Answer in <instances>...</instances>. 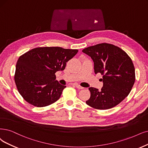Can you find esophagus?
Returning a JSON list of instances; mask_svg holds the SVG:
<instances>
[{
  "label": "esophagus",
  "mask_w": 148,
  "mask_h": 148,
  "mask_svg": "<svg viewBox=\"0 0 148 148\" xmlns=\"http://www.w3.org/2000/svg\"><path fill=\"white\" fill-rule=\"evenodd\" d=\"M75 86H76V88H78V89H79V90H81V89H84V87H82V86H80L79 84H73Z\"/></svg>",
  "instance_id": "1"
}]
</instances>
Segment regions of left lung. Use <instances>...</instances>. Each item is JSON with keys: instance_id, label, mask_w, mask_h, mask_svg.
<instances>
[{"instance_id": "8db88e82", "label": "left lung", "mask_w": 148, "mask_h": 148, "mask_svg": "<svg viewBox=\"0 0 148 148\" xmlns=\"http://www.w3.org/2000/svg\"><path fill=\"white\" fill-rule=\"evenodd\" d=\"M94 62L95 74L101 73L103 86L101 91L90 87L87 105L99 110L115 107L132 90L135 80L132 60L121 48L108 43L99 44L82 50Z\"/></svg>"}]
</instances>
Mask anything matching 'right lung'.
Listing matches in <instances>:
<instances>
[{
  "mask_svg": "<svg viewBox=\"0 0 148 148\" xmlns=\"http://www.w3.org/2000/svg\"><path fill=\"white\" fill-rule=\"evenodd\" d=\"M77 52V49L45 47L33 49L21 56L14 75L20 95L38 107L56 102L66 86L58 82L55 74L63 71L66 62Z\"/></svg>",
  "mask_w": 148,
  "mask_h": 148,
  "instance_id": "1",
  "label": "right lung"
}]
</instances>
